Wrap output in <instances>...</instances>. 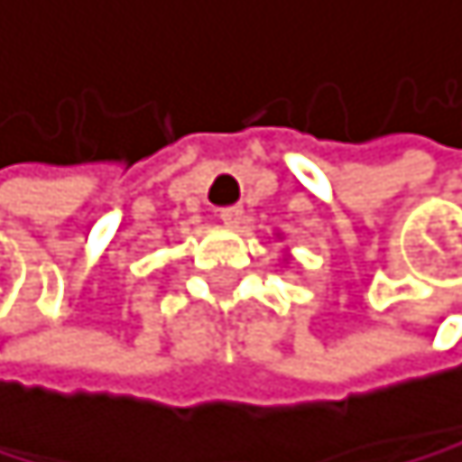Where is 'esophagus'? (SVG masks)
Segmentation results:
<instances>
[{
  "label": "esophagus",
  "mask_w": 462,
  "mask_h": 462,
  "mask_svg": "<svg viewBox=\"0 0 462 462\" xmlns=\"http://www.w3.org/2000/svg\"><path fill=\"white\" fill-rule=\"evenodd\" d=\"M241 217H245V209H241V207H224V209H221V221H224L226 226H238V224H241Z\"/></svg>",
  "instance_id": "esophagus-1"
}]
</instances>
